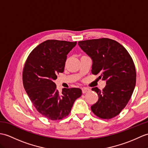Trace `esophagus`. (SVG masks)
<instances>
[{
  "label": "esophagus",
  "mask_w": 148,
  "mask_h": 148,
  "mask_svg": "<svg viewBox=\"0 0 148 148\" xmlns=\"http://www.w3.org/2000/svg\"><path fill=\"white\" fill-rule=\"evenodd\" d=\"M90 91V88H82V93H86V92H88V91Z\"/></svg>",
  "instance_id": "esophagus-1"
}]
</instances>
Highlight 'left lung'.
I'll return each mask as SVG.
<instances>
[{
	"mask_svg": "<svg viewBox=\"0 0 148 148\" xmlns=\"http://www.w3.org/2000/svg\"><path fill=\"white\" fill-rule=\"evenodd\" d=\"M78 45L92 59V74L106 81L102 91L92 88L98 95L92 112L101 119L115 117L125 107L135 88L136 72L132 57L122 45L112 39L80 41Z\"/></svg>",
	"mask_w": 148,
	"mask_h": 148,
	"instance_id": "1",
	"label": "left lung"
}]
</instances>
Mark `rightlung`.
<instances>
[{
    "label": "right lung",
    "mask_w": 148,
    "mask_h": 148,
    "mask_svg": "<svg viewBox=\"0 0 148 148\" xmlns=\"http://www.w3.org/2000/svg\"><path fill=\"white\" fill-rule=\"evenodd\" d=\"M76 42L49 40L40 43L29 55L23 72V82L27 95L37 111L52 121L61 120L71 112L79 88L57 90L54 81L63 73L67 55Z\"/></svg>",
    "instance_id": "1"
}]
</instances>
